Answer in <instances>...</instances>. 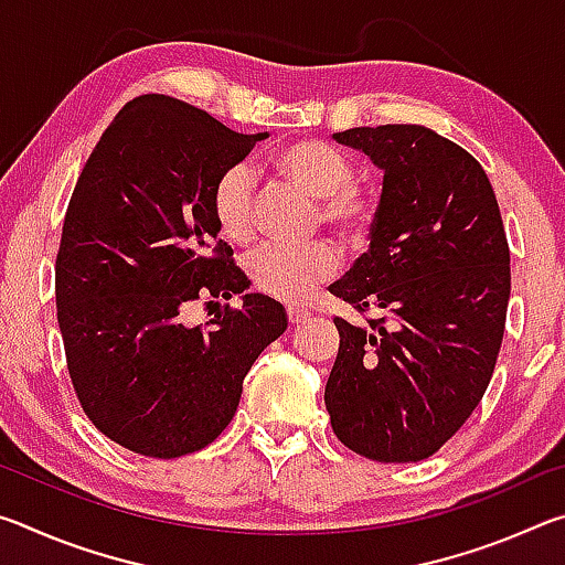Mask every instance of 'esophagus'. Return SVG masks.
I'll list each match as a JSON object with an SVG mask.
<instances>
[{"label":"esophagus","instance_id":"1","mask_svg":"<svg viewBox=\"0 0 565 565\" xmlns=\"http://www.w3.org/2000/svg\"><path fill=\"white\" fill-rule=\"evenodd\" d=\"M286 317H289V323H301L311 317V311L303 309V306H289V309H286Z\"/></svg>","mask_w":565,"mask_h":565}]
</instances>
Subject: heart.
Wrapping results in <instances>:
<instances>
[{"mask_svg":"<svg viewBox=\"0 0 565 565\" xmlns=\"http://www.w3.org/2000/svg\"><path fill=\"white\" fill-rule=\"evenodd\" d=\"M279 174L319 199V218L341 238L359 244L376 222V199L353 184L356 169L341 149L319 139H301L274 157ZM214 222L228 242L246 244L256 234V171L238 161L218 174L212 191ZM341 256L329 242L306 246L264 244L246 259L252 284L281 301H303L339 271Z\"/></svg>","mask_w":565,"mask_h":565,"instance_id":"heart-1","label":"heart"}]
</instances>
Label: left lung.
I'll list each match as a JSON object with an SVG mask.
<instances>
[{
	"label": "left lung",
	"instance_id": "1",
	"mask_svg": "<svg viewBox=\"0 0 565 565\" xmlns=\"http://www.w3.org/2000/svg\"><path fill=\"white\" fill-rule=\"evenodd\" d=\"M333 139L374 161L384 186L369 252L331 284L379 319H333L323 404L351 451L424 461L473 414L499 359L511 296L499 202L483 167L434 129L384 124Z\"/></svg>",
	"mask_w": 565,
	"mask_h": 565
}]
</instances>
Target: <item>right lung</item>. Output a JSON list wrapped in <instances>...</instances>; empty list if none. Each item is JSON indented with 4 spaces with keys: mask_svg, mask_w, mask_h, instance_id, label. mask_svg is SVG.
I'll return each instance as SVG.
<instances>
[{
    "mask_svg": "<svg viewBox=\"0 0 565 565\" xmlns=\"http://www.w3.org/2000/svg\"><path fill=\"white\" fill-rule=\"evenodd\" d=\"M269 134H238L164 94L131 99L82 169L56 254V319L76 398L111 441L151 458L202 451L234 418L244 376L286 331L246 294L218 238L212 191ZM243 294L212 330L180 321L196 298Z\"/></svg>",
    "mask_w": 565,
    "mask_h": 565,
    "instance_id": "1",
    "label": "right lung"
}]
</instances>
